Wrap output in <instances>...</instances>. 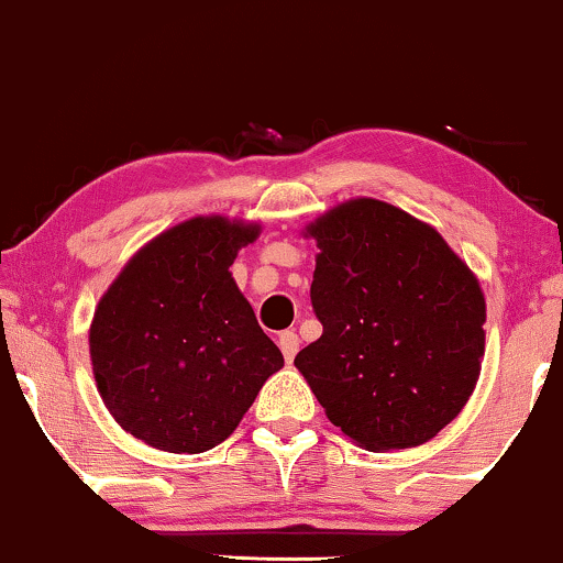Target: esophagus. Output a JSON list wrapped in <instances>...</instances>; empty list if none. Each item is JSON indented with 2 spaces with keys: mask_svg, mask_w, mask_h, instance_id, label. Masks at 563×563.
<instances>
[{
  "mask_svg": "<svg viewBox=\"0 0 563 563\" xmlns=\"http://www.w3.org/2000/svg\"><path fill=\"white\" fill-rule=\"evenodd\" d=\"M279 349L284 353V361L291 364V361H295V356H297V351H299L297 333H291V330H284V333H279Z\"/></svg>",
  "mask_w": 563,
  "mask_h": 563,
  "instance_id": "esophagus-1",
  "label": "esophagus"
}]
</instances>
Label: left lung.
Wrapping results in <instances>:
<instances>
[{"label": "left lung", "mask_w": 563, "mask_h": 563, "mask_svg": "<svg viewBox=\"0 0 563 563\" xmlns=\"http://www.w3.org/2000/svg\"><path fill=\"white\" fill-rule=\"evenodd\" d=\"M312 307L322 335L295 366L328 420L368 451L435 438L472 397L484 358L479 279L433 225L356 197L322 212Z\"/></svg>", "instance_id": "8db88e82"}]
</instances>
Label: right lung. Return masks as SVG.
Instances as JSON below:
<instances>
[{"label": "right lung", "instance_id": "1", "mask_svg": "<svg viewBox=\"0 0 563 563\" xmlns=\"http://www.w3.org/2000/svg\"><path fill=\"white\" fill-rule=\"evenodd\" d=\"M261 222L197 214L137 249L99 297L89 358L118 426L168 453H202L249 412L282 351L230 274Z\"/></svg>", "mask_w": 563, "mask_h": 563}]
</instances>
